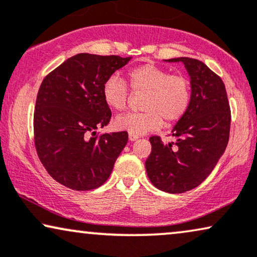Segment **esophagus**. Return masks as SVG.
<instances>
[{"instance_id": "34e87169", "label": "esophagus", "mask_w": 257, "mask_h": 257, "mask_svg": "<svg viewBox=\"0 0 257 257\" xmlns=\"http://www.w3.org/2000/svg\"><path fill=\"white\" fill-rule=\"evenodd\" d=\"M138 139H139V135H135V134H132V133H129V141H136Z\"/></svg>"}]
</instances>
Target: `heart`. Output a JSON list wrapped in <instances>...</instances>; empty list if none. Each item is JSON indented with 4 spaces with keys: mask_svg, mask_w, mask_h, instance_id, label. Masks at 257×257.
Instances as JSON below:
<instances>
[{
    "mask_svg": "<svg viewBox=\"0 0 257 257\" xmlns=\"http://www.w3.org/2000/svg\"><path fill=\"white\" fill-rule=\"evenodd\" d=\"M128 82L133 91L146 93L142 101V112L118 115L114 125L118 131L135 135L156 131L163 124L180 121L191 101L189 81L183 76L172 75L168 70L147 63L128 71ZM102 97L108 107L123 110L129 98V88L118 76L108 77L102 85Z\"/></svg>",
    "mask_w": 257,
    "mask_h": 257,
    "instance_id": "heart-1",
    "label": "heart"
}]
</instances>
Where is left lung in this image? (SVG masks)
I'll use <instances>...</instances> for the list:
<instances>
[{"instance_id": "obj_1", "label": "left lung", "mask_w": 257, "mask_h": 257, "mask_svg": "<svg viewBox=\"0 0 257 257\" xmlns=\"http://www.w3.org/2000/svg\"><path fill=\"white\" fill-rule=\"evenodd\" d=\"M167 61L184 64L191 101L173 128L176 142L164 145L159 136L149 139L152 153L146 170L157 189L181 194L200 186L213 172L227 148L231 116L223 81L206 64L190 57Z\"/></svg>"}]
</instances>
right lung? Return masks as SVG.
Here are the masks:
<instances>
[{
    "mask_svg": "<svg viewBox=\"0 0 257 257\" xmlns=\"http://www.w3.org/2000/svg\"><path fill=\"white\" fill-rule=\"evenodd\" d=\"M131 59L77 54L41 83L34 111L36 152L48 174L67 188L83 191L102 186L128 142L126 132L88 135L110 121L102 85Z\"/></svg>",
    "mask_w": 257,
    "mask_h": 257,
    "instance_id": "obj_1",
    "label": "right lung"
}]
</instances>
